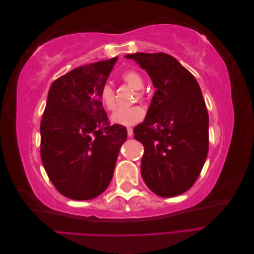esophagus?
<instances>
[{"label": "esophagus", "mask_w": 254, "mask_h": 254, "mask_svg": "<svg viewBox=\"0 0 254 254\" xmlns=\"http://www.w3.org/2000/svg\"><path fill=\"white\" fill-rule=\"evenodd\" d=\"M127 133H128V136H132L133 135V129L131 127H128L127 128Z\"/></svg>", "instance_id": "1"}]
</instances>
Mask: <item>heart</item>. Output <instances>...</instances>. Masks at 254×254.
<instances>
[{"mask_svg": "<svg viewBox=\"0 0 254 254\" xmlns=\"http://www.w3.org/2000/svg\"><path fill=\"white\" fill-rule=\"evenodd\" d=\"M121 79L123 82L128 84L136 90V96L135 99L143 102L145 99L144 92L141 90L144 87V78L140 72L136 70H130L125 71L121 75ZM99 99L103 104L104 108L112 111L117 107V102H115V93L113 88L109 83H105L99 92ZM145 117V111L140 106H131V107H125V108H120L115 111L112 117L111 121L114 124L118 125H124V126H131L140 123Z\"/></svg>", "mask_w": 254, "mask_h": 254, "instance_id": "1", "label": "heart"}]
</instances>
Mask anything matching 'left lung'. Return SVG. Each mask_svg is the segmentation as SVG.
<instances>
[{
  "mask_svg": "<svg viewBox=\"0 0 254 254\" xmlns=\"http://www.w3.org/2000/svg\"><path fill=\"white\" fill-rule=\"evenodd\" d=\"M145 68L157 89L134 129L144 146L141 174L161 197L183 194L196 182L209 151V114L194 75L165 53L126 55Z\"/></svg>",
  "mask_w": 254,
  "mask_h": 254,
  "instance_id": "left-lung-1",
  "label": "left lung"
}]
</instances>
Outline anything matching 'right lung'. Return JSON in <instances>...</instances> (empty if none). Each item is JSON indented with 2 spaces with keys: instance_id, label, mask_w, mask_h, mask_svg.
<instances>
[{
  "instance_id": "add662e5",
  "label": "right lung",
  "mask_w": 254,
  "mask_h": 254,
  "mask_svg": "<svg viewBox=\"0 0 254 254\" xmlns=\"http://www.w3.org/2000/svg\"><path fill=\"white\" fill-rule=\"evenodd\" d=\"M118 57L76 67L49 91L41 124L40 155L50 180L74 200L101 195L112 179L127 130L110 125L99 99Z\"/></svg>"
}]
</instances>
